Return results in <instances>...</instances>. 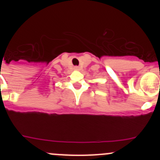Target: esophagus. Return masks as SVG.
I'll return each instance as SVG.
<instances>
[{
    "mask_svg": "<svg viewBox=\"0 0 160 160\" xmlns=\"http://www.w3.org/2000/svg\"><path fill=\"white\" fill-rule=\"evenodd\" d=\"M74 70H80V68L79 67H74Z\"/></svg>",
    "mask_w": 160,
    "mask_h": 160,
    "instance_id": "34e87169",
    "label": "esophagus"
}]
</instances>
